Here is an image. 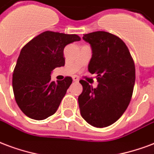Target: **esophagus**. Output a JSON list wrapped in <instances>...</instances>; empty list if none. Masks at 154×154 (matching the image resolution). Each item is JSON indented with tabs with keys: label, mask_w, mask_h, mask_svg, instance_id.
I'll use <instances>...</instances> for the list:
<instances>
[{
	"label": "esophagus",
	"mask_w": 154,
	"mask_h": 154,
	"mask_svg": "<svg viewBox=\"0 0 154 154\" xmlns=\"http://www.w3.org/2000/svg\"><path fill=\"white\" fill-rule=\"evenodd\" d=\"M73 79V81H75V82H79V79L78 76H73L72 77Z\"/></svg>",
	"instance_id": "34e87169"
}]
</instances>
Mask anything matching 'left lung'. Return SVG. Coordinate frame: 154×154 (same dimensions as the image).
I'll return each instance as SVG.
<instances>
[{"instance_id":"1","label":"left lung","mask_w":154,"mask_h":154,"mask_svg":"<svg viewBox=\"0 0 154 154\" xmlns=\"http://www.w3.org/2000/svg\"><path fill=\"white\" fill-rule=\"evenodd\" d=\"M89 43L92 58L88 71L97 74L93 88L81 79L83 92L78 101L81 116L90 125L106 128L122 116L130 103L136 80L135 64L128 48L120 38L106 32L84 35Z\"/></svg>"}]
</instances>
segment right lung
<instances>
[{
    "mask_svg": "<svg viewBox=\"0 0 154 154\" xmlns=\"http://www.w3.org/2000/svg\"><path fill=\"white\" fill-rule=\"evenodd\" d=\"M79 40L77 35L47 31L22 48L12 84L16 102L26 116L43 120L57 111L72 79L67 76L55 83L50 75L56 67L64 66L65 46Z\"/></svg>",
    "mask_w": 154,
    "mask_h": 154,
    "instance_id": "obj_1",
    "label": "right lung"
}]
</instances>
